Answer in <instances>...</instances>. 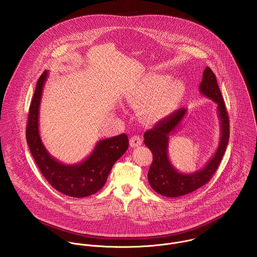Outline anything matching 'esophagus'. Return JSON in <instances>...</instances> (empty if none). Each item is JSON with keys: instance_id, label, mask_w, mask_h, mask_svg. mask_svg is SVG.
<instances>
[{"instance_id": "34e87169", "label": "esophagus", "mask_w": 257, "mask_h": 257, "mask_svg": "<svg viewBox=\"0 0 257 257\" xmlns=\"http://www.w3.org/2000/svg\"><path fill=\"white\" fill-rule=\"evenodd\" d=\"M130 144H131V147H140V146H142V144H143V140H142L139 136H134V137L131 138Z\"/></svg>"}]
</instances>
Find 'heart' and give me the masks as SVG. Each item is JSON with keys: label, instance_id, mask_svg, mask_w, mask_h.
Masks as SVG:
<instances>
[{"label": "heart", "instance_id": "obj_1", "mask_svg": "<svg viewBox=\"0 0 257 257\" xmlns=\"http://www.w3.org/2000/svg\"><path fill=\"white\" fill-rule=\"evenodd\" d=\"M186 94L185 84L171 80L168 74H147L132 89L127 101L149 122H157L169 116L180 106Z\"/></svg>", "mask_w": 257, "mask_h": 257}]
</instances>
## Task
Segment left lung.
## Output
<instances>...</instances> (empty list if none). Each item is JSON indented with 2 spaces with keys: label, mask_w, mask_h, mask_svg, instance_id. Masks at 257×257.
<instances>
[{
  "label": "left lung",
  "mask_w": 257,
  "mask_h": 257,
  "mask_svg": "<svg viewBox=\"0 0 257 257\" xmlns=\"http://www.w3.org/2000/svg\"><path fill=\"white\" fill-rule=\"evenodd\" d=\"M200 92L218 105L220 118V138L219 147L209 162L194 173H180L170 162L168 157L169 136L181 125L187 113L186 109L175 110L166 118L155 123L154 127L144 136L145 144L152 152L153 160L149 167L147 178L152 189L158 194L177 198L194 192L208 183L217 171L229 139V120L225 105L220 94L217 78L210 67H206L200 84Z\"/></svg>",
  "instance_id": "1"
}]
</instances>
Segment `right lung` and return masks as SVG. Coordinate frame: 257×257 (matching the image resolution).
Here are the masks:
<instances>
[{
  "mask_svg": "<svg viewBox=\"0 0 257 257\" xmlns=\"http://www.w3.org/2000/svg\"><path fill=\"white\" fill-rule=\"evenodd\" d=\"M48 72L39 77L29 111L27 143L41 174L58 192L73 198L95 194L106 184L114 162L126 151L128 139L125 134L97 143L93 152L82 162L63 164L52 157L43 146L38 131L39 105Z\"/></svg>",
  "mask_w": 257,
  "mask_h": 257,
  "instance_id": "1",
  "label": "right lung"
}]
</instances>
